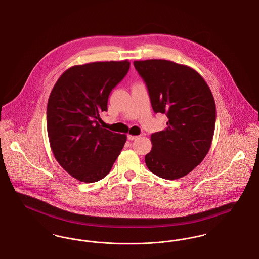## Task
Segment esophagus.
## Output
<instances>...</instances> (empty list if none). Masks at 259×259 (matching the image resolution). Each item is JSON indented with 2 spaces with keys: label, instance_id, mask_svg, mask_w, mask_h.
I'll use <instances>...</instances> for the list:
<instances>
[{
  "label": "esophagus",
  "instance_id": "obj_1",
  "mask_svg": "<svg viewBox=\"0 0 259 259\" xmlns=\"http://www.w3.org/2000/svg\"><path fill=\"white\" fill-rule=\"evenodd\" d=\"M137 138H138V136L128 135V140H130V141H133V140H136Z\"/></svg>",
  "mask_w": 259,
  "mask_h": 259
}]
</instances>
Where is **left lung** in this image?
<instances>
[{"label":"left lung","instance_id":"obj_1","mask_svg":"<svg viewBox=\"0 0 259 259\" xmlns=\"http://www.w3.org/2000/svg\"><path fill=\"white\" fill-rule=\"evenodd\" d=\"M145 80L152 109L166 113L167 127L153 133L145 157L148 170L165 180L186 176L204 160L215 126V103L194 69L163 59L134 61Z\"/></svg>","mask_w":259,"mask_h":259}]
</instances>
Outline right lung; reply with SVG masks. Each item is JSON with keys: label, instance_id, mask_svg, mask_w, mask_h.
<instances>
[{"label": "right lung", "instance_id": "right-lung-1", "mask_svg": "<svg viewBox=\"0 0 259 259\" xmlns=\"http://www.w3.org/2000/svg\"><path fill=\"white\" fill-rule=\"evenodd\" d=\"M130 62L75 65L60 75L50 93L47 127L52 153L73 178L95 183L105 178L127 136L102 127L111 90L128 73Z\"/></svg>", "mask_w": 259, "mask_h": 259}]
</instances>
